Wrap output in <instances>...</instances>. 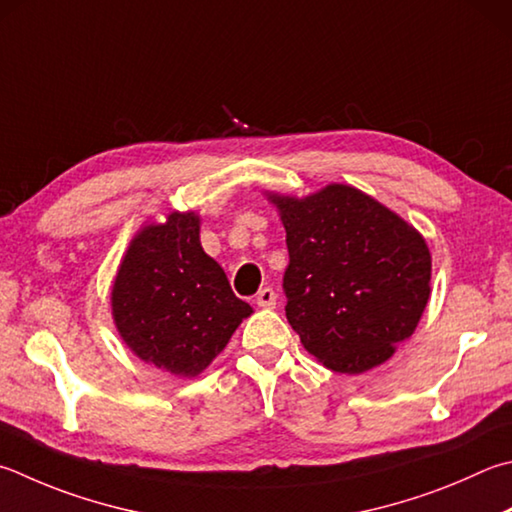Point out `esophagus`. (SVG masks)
Listing matches in <instances>:
<instances>
[{
    "label": "esophagus",
    "mask_w": 512,
    "mask_h": 512,
    "mask_svg": "<svg viewBox=\"0 0 512 512\" xmlns=\"http://www.w3.org/2000/svg\"><path fill=\"white\" fill-rule=\"evenodd\" d=\"M255 304L259 306V309H275L277 295L273 288H262V291H259L255 297Z\"/></svg>",
    "instance_id": "obj_1"
}]
</instances>
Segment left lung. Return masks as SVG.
Masks as SVG:
<instances>
[{
  "instance_id": "left-lung-1",
  "label": "left lung",
  "mask_w": 512,
  "mask_h": 512,
  "mask_svg": "<svg viewBox=\"0 0 512 512\" xmlns=\"http://www.w3.org/2000/svg\"><path fill=\"white\" fill-rule=\"evenodd\" d=\"M266 199L286 230V320L304 349L338 374L383 365L430 300L432 255L421 232L345 183Z\"/></svg>"
}]
</instances>
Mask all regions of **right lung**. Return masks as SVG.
Returning <instances> with one entry per match:
<instances>
[{
	"label": "right lung",
	"instance_id": "obj_1",
	"mask_svg": "<svg viewBox=\"0 0 512 512\" xmlns=\"http://www.w3.org/2000/svg\"><path fill=\"white\" fill-rule=\"evenodd\" d=\"M199 230L194 210L145 224L111 284V318L125 345L147 365L181 378L199 376L253 313L201 248Z\"/></svg>",
	"mask_w": 512,
	"mask_h": 512
}]
</instances>
